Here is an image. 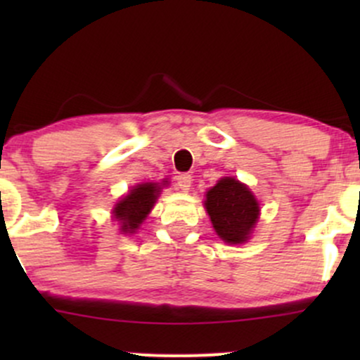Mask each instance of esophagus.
I'll use <instances>...</instances> for the list:
<instances>
[{
  "label": "esophagus",
  "instance_id": "1",
  "mask_svg": "<svg viewBox=\"0 0 360 360\" xmlns=\"http://www.w3.org/2000/svg\"><path fill=\"white\" fill-rule=\"evenodd\" d=\"M191 183L193 179L189 174H179L176 177V186L177 189H181V191H188V189L191 188Z\"/></svg>",
  "mask_w": 360,
  "mask_h": 360
}]
</instances>
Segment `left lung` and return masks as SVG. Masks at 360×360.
Returning <instances> with one entry per match:
<instances>
[{
  "mask_svg": "<svg viewBox=\"0 0 360 360\" xmlns=\"http://www.w3.org/2000/svg\"><path fill=\"white\" fill-rule=\"evenodd\" d=\"M205 208L218 237L233 245L249 240L260 212L249 186L235 177H221L206 193Z\"/></svg>",
  "mask_w": 360,
  "mask_h": 360,
  "instance_id": "left-lung-1",
  "label": "left lung"
}]
</instances>
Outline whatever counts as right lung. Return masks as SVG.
<instances>
[{
  "label": "right lung",
  "mask_w": 360,
  "mask_h": 360,
  "mask_svg": "<svg viewBox=\"0 0 360 360\" xmlns=\"http://www.w3.org/2000/svg\"><path fill=\"white\" fill-rule=\"evenodd\" d=\"M164 183H142L137 184L127 196L115 205L113 218L120 223V232L122 233H135L139 226L142 225L147 214L154 208L157 198H159L160 189Z\"/></svg>",
  "instance_id": "right-lung-1"
}]
</instances>
